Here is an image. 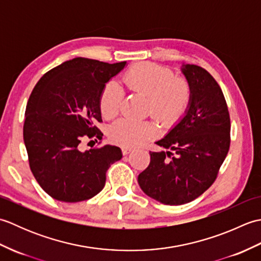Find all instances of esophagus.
Returning a JSON list of instances; mask_svg holds the SVG:
<instances>
[{
	"label": "esophagus",
	"mask_w": 261,
	"mask_h": 261,
	"mask_svg": "<svg viewBox=\"0 0 261 261\" xmlns=\"http://www.w3.org/2000/svg\"><path fill=\"white\" fill-rule=\"evenodd\" d=\"M131 151H132L131 148H125V147L122 148V153H123L124 156H125V154H127V153H130Z\"/></svg>",
	"instance_id": "obj_1"
}]
</instances>
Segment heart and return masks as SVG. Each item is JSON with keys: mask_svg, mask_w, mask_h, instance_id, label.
Wrapping results in <instances>:
<instances>
[{"mask_svg": "<svg viewBox=\"0 0 261 261\" xmlns=\"http://www.w3.org/2000/svg\"><path fill=\"white\" fill-rule=\"evenodd\" d=\"M127 90L147 96L148 113L165 126H174L184 118L192 101L190 83L176 77L171 69L153 63H140L123 75ZM124 101V91L115 81H109L99 95V109L104 118L118 115ZM158 135L151 121L137 122L127 119L116 121L110 129V139L115 145L132 148L141 146Z\"/></svg>", "mask_w": 261, "mask_h": 261, "instance_id": "1", "label": "heart"}]
</instances>
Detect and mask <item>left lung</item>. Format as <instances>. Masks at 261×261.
Wrapping results in <instances>:
<instances>
[{
    "label": "left lung",
    "mask_w": 261,
    "mask_h": 261,
    "mask_svg": "<svg viewBox=\"0 0 261 261\" xmlns=\"http://www.w3.org/2000/svg\"><path fill=\"white\" fill-rule=\"evenodd\" d=\"M181 71L192 88L191 105L184 118L156 142L175 156L171 151H150V164L138 176L141 190L166 205L192 202L211 187L231 141L228 105L213 76L196 65H184Z\"/></svg>",
    "instance_id": "8db88e82"
}]
</instances>
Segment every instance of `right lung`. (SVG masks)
<instances>
[{"instance_id": "right-lung-1", "label": "right lung", "mask_w": 261, "mask_h": 261, "mask_svg": "<svg viewBox=\"0 0 261 261\" xmlns=\"http://www.w3.org/2000/svg\"><path fill=\"white\" fill-rule=\"evenodd\" d=\"M126 62L108 64L77 57L43 75L25 109L23 140L38 184L57 201L90 199L103 190L107 171L122 158L119 147L83 151V139L101 140L99 95ZM99 143V142H98Z\"/></svg>"}]
</instances>
